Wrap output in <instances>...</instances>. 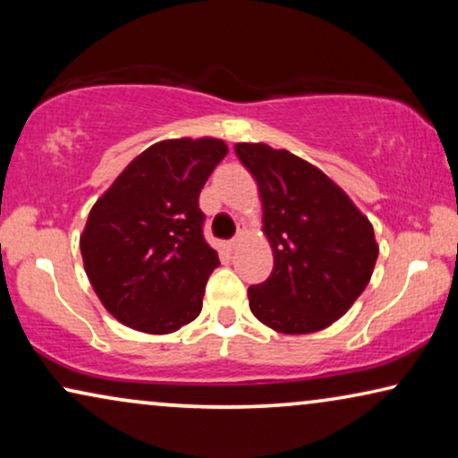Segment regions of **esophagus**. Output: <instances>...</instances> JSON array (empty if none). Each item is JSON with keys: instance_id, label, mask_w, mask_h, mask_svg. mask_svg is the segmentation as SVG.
Listing matches in <instances>:
<instances>
[{"instance_id": "obj_1", "label": "esophagus", "mask_w": 458, "mask_h": 458, "mask_svg": "<svg viewBox=\"0 0 458 458\" xmlns=\"http://www.w3.org/2000/svg\"><path fill=\"white\" fill-rule=\"evenodd\" d=\"M237 243H240V235L233 237V240H229L227 246H229V250H235V248H237Z\"/></svg>"}]
</instances>
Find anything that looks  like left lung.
<instances>
[{"label":"left lung","mask_w":458,"mask_h":458,"mask_svg":"<svg viewBox=\"0 0 458 458\" xmlns=\"http://www.w3.org/2000/svg\"><path fill=\"white\" fill-rule=\"evenodd\" d=\"M262 199V231L273 248L267 281L248 287L250 310L279 334L329 327L373 275L379 248L369 218L317 166L287 149L237 143Z\"/></svg>","instance_id":"1"}]
</instances>
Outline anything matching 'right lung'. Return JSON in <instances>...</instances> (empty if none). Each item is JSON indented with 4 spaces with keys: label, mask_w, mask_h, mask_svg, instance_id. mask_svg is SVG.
I'll use <instances>...</instances> for the list:
<instances>
[{
    "label": "right lung",
    "mask_w": 458,
    "mask_h": 458,
    "mask_svg": "<svg viewBox=\"0 0 458 458\" xmlns=\"http://www.w3.org/2000/svg\"><path fill=\"white\" fill-rule=\"evenodd\" d=\"M225 156L212 137L154 143L91 208L81 235L85 273L121 323L162 335L199 315L221 262L204 240L198 199Z\"/></svg>",
    "instance_id": "1"
}]
</instances>
